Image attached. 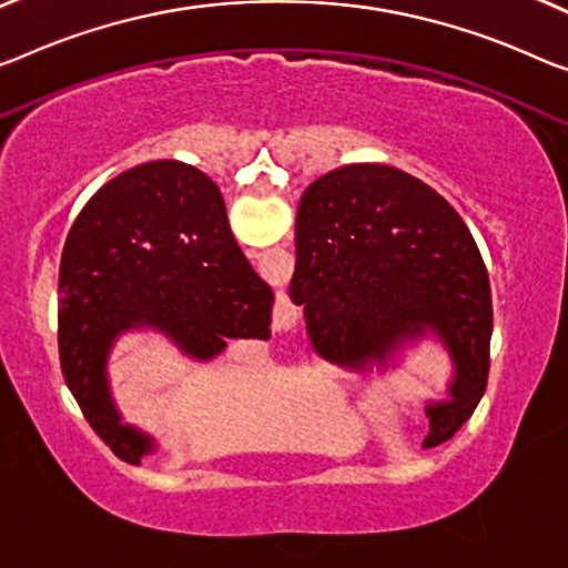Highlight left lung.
Wrapping results in <instances>:
<instances>
[{"label":"left lung","instance_id":"8db88e82","mask_svg":"<svg viewBox=\"0 0 568 568\" xmlns=\"http://www.w3.org/2000/svg\"><path fill=\"white\" fill-rule=\"evenodd\" d=\"M290 296L304 307L312 347L333 363L383 357L426 329L444 339L455 400L426 408L424 447L473 416L490 371V276L465 221L422 180L386 164L314 180L296 213Z\"/></svg>","mask_w":568,"mask_h":568}]
</instances>
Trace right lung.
I'll list each match as a JSON object with an SVG mask.
<instances>
[{"mask_svg": "<svg viewBox=\"0 0 568 568\" xmlns=\"http://www.w3.org/2000/svg\"><path fill=\"white\" fill-rule=\"evenodd\" d=\"M274 292L235 243L215 182L162 160L95 193L68 233L58 278L65 386L101 442L139 465L152 442L113 412L103 363L121 329L152 325L207 357L231 339L272 337Z\"/></svg>", "mask_w": 568, "mask_h": 568, "instance_id": "right-lung-1", "label": "right lung"}]
</instances>
